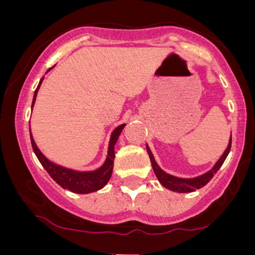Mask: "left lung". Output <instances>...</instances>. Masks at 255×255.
Returning <instances> with one entry per match:
<instances>
[{
    "label": "left lung",
    "mask_w": 255,
    "mask_h": 255,
    "mask_svg": "<svg viewBox=\"0 0 255 255\" xmlns=\"http://www.w3.org/2000/svg\"><path fill=\"white\" fill-rule=\"evenodd\" d=\"M146 148H147V153H148V156H150L151 164H152V168H153L154 174H156L158 181L162 183L163 187L170 189V191H172V192L191 193V192H194L195 189L201 188V187H204L205 184L209 183L210 181H211V178L213 177V175H215L216 172L219 170V168H221L222 164H223L225 158L228 157V154H229V152H230L231 137L229 140V144H228V147L225 148L224 153L222 154V157L217 160V163L213 165V168L211 169V170L205 172V174L200 175V176L193 177V178H181V177L172 176V175H170V174H166V172L163 171L162 169L159 168V165L157 164V162L154 160L153 154H152L150 147H148L147 145H146Z\"/></svg>",
    "instance_id": "1"
}]
</instances>
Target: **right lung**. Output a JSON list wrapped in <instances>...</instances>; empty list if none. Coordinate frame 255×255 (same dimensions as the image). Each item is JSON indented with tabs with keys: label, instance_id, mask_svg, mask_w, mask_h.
<instances>
[{
	"label": "right lung",
	"instance_id": "1",
	"mask_svg": "<svg viewBox=\"0 0 255 255\" xmlns=\"http://www.w3.org/2000/svg\"><path fill=\"white\" fill-rule=\"evenodd\" d=\"M50 69H48V72L50 71ZM43 79L44 78L40 79L39 85H38L36 91H34L33 101H32V108H33L34 102H36L38 90H39L40 85H42ZM125 126V124L119 126L118 128H115V129L113 130L109 141V148H108L107 159H105L104 164L102 165L101 168L92 171H77L73 170V169L64 168V166L57 165L55 164V163H52L51 160H49L48 158L40 152L39 148L37 147L36 142H34L33 140V136H32L30 131L31 144L38 160L40 162V164H42L44 166V169L48 171V174L50 175L51 178H54V181H56V183L60 184L62 188L67 189V191L78 193V194H87V193L99 191V189L103 188L105 184L109 182L111 174H113L114 159H115V151H114V148H115L116 141H118L120 134H121Z\"/></svg>",
	"mask_w": 255,
	"mask_h": 255
}]
</instances>
